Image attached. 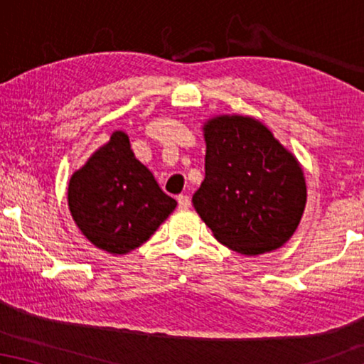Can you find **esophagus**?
Wrapping results in <instances>:
<instances>
[{
    "mask_svg": "<svg viewBox=\"0 0 364 364\" xmlns=\"http://www.w3.org/2000/svg\"><path fill=\"white\" fill-rule=\"evenodd\" d=\"M177 202H178V208H183V210L191 207V197L188 196H178Z\"/></svg>",
    "mask_w": 364,
    "mask_h": 364,
    "instance_id": "obj_1",
    "label": "esophagus"
}]
</instances>
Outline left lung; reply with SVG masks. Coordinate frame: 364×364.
Returning a JSON list of instances; mask_svg holds the SVG:
<instances>
[{
	"label": "left lung",
	"instance_id": "left-lung-1",
	"mask_svg": "<svg viewBox=\"0 0 364 364\" xmlns=\"http://www.w3.org/2000/svg\"><path fill=\"white\" fill-rule=\"evenodd\" d=\"M203 129L205 181L192 197L197 213L232 250H277L305 210L306 186L296 159L252 117H215Z\"/></svg>",
	"mask_w": 364,
	"mask_h": 364
}]
</instances>
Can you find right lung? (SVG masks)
Listing matches in <instances>:
<instances>
[{
	"label": "right lung",
	"instance_id": "add662e5",
	"mask_svg": "<svg viewBox=\"0 0 364 364\" xmlns=\"http://www.w3.org/2000/svg\"><path fill=\"white\" fill-rule=\"evenodd\" d=\"M68 202L87 240L119 255L149 240L177 205L134 157L124 132H114L111 141L73 173Z\"/></svg>",
	"mask_w": 364,
	"mask_h": 364
}]
</instances>
